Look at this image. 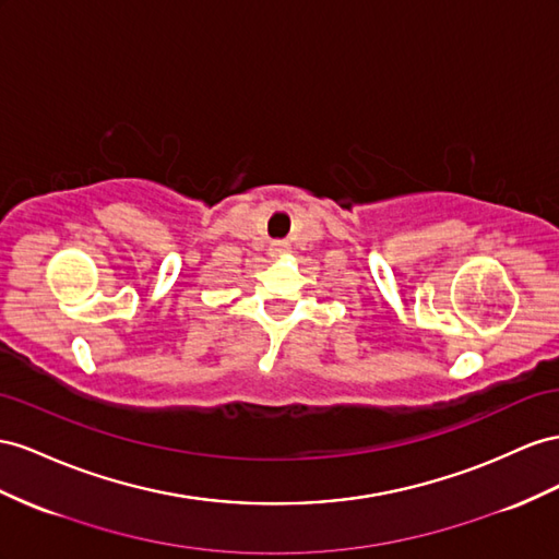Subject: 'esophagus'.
Here are the masks:
<instances>
[{
	"mask_svg": "<svg viewBox=\"0 0 559 559\" xmlns=\"http://www.w3.org/2000/svg\"><path fill=\"white\" fill-rule=\"evenodd\" d=\"M289 242H273V247H270V253L273 255H284V253H289Z\"/></svg>",
	"mask_w": 559,
	"mask_h": 559,
	"instance_id": "34e87169",
	"label": "esophagus"
}]
</instances>
